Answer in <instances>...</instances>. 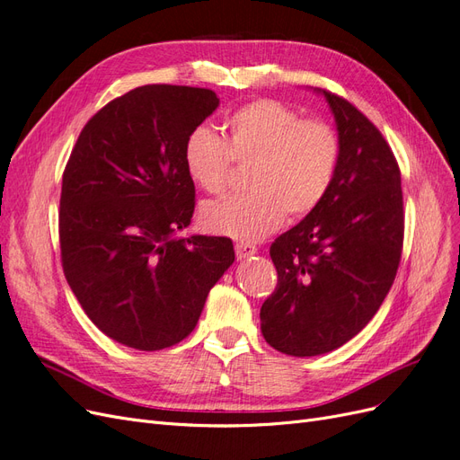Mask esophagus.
Here are the masks:
<instances>
[{
  "label": "esophagus",
  "instance_id": "esophagus-1",
  "mask_svg": "<svg viewBox=\"0 0 460 460\" xmlns=\"http://www.w3.org/2000/svg\"><path fill=\"white\" fill-rule=\"evenodd\" d=\"M255 253H257V247L253 243H247V242L235 243V255H238V259H247Z\"/></svg>",
  "mask_w": 460,
  "mask_h": 460
}]
</instances>
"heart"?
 Instances as JSON below:
<instances>
[{
    "instance_id": "obj_1",
    "label": "heart",
    "mask_w": 460,
    "mask_h": 460,
    "mask_svg": "<svg viewBox=\"0 0 460 460\" xmlns=\"http://www.w3.org/2000/svg\"><path fill=\"white\" fill-rule=\"evenodd\" d=\"M225 140L207 127L193 128L184 144V166L198 188H226L232 163L247 166L243 196L201 207L207 232L257 242L282 225L284 215L301 218L323 203L338 171L341 144L328 122L301 119L274 100H257L232 113Z\"/></svg>"
}]
</instances>
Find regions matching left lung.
Listing matches in <instances>:
<instances>
[{
  "label": "left lung",
  "instance_id": "1",
  "mask_svg": "<svg viewBox=\"0 0 460 460\" xmlns=\"http://www.w3.org/2000/svg\"><path fill=\"white\" fill-rule=\"evenodd\" d=\"M314 92L336 120L338 171L323 203L270 245L278 286L261 307L264 340L294 357L338 349L370 323L405 232L399 164L384 136L343 97Z\"/></svg>",
  "mask_w": 460,
  "mask_h": 460
}]
</instances>
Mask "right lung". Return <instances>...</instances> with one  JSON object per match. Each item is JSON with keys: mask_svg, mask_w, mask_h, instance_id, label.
Segmentation results:
<instances>
[{"mask_svg": "<svg viewBox=\"0 0 460 460\" xmlns=\"http://www.w3.org/2000/svg\"><path fill=\"white\" fill-rule=\"evenodd\" d=\"M218 103L205 88H136L88 120L65 166V278L92 323L132 349L159 351L190 336L234 262L228 238L176 235L196 207L186 137Z\"/></svg>", "mask_w": 460, "mask_h": 460, "instance_id": "right-lung-1", "label": "right lung"}]
</instances>
